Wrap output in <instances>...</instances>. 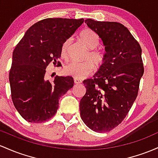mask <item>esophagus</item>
Segmentation results:
<instances>
[{"label": "esophagus", "mask_w": 158, "mask_h": 158, "mask_svg": "<svg viewBox=\"0 0 158 158\" xmlns=\"http://www.w3.org/2000/svg\"><path fill=\"white\" fill-rule=\"evenodd\" d=\"M74 82H75V84H81L82 82L80 80V79H76V78H74Z\"/></svg>", "instance_id": "esophagus-1"}]
</instances>
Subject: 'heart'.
Instances as JSON below:
<instances>
[{"instance_id": "heart-1", "label": "heart", "mask_w": 158, "mask_h": 158, "mask_svg": "<svg viewBox=\"0 0 158 158\" xmlns=\"http://www.w3.org/2000/svg\"><path fill=\"white\" fill-rule=\"evenodd\" d=\"M79 38L88 48H90L85 57V59L90 60H86L82 62L71 61L64 66V72L66 75L72 76L76 79H82L94 70V63L98 67L101 66L104 60V55L100 50L97 48V46L100 43V37L95 31L90 28L83 29L79 33ZM70 40L67 39L61 44L60 46L61 58H67V48L70 44Z\"/></svg>"}]
</instances>
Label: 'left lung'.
<instances>
[{
    "mask_svg": "<svg viewBox=\"0 0 158 158\" xmlns=\"http://www.w3.org/2000/svg\"><path fill=\"white\" fill-rule=\"evenodd\" d=\"M105 46L103 64L93 79L83 82L86 93L79 110L85 124L96 132H109L125 118L144 73L142 48L129 30L115 22L85 21Z\"/></svg>",
    "mask_w": 158,
    "mask_h": 158,
    "instance_id": "8db88e82",
    "label": "left lung"
}]
</instances>
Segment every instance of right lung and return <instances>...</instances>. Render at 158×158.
<instances>
[{
    "instance_id": "obj_1",
    "label": "right lung",
    "mask_w": 158,
    "mask_h": 158,
    "mask_svg": "<svg viewBox=\"0 0 158 158\" xmlns=\"http://www.w3.org/2000/svg\"><path fill=\"white\" fill-rule=\"evenodd\" d=\"M84 22L83 19L48 18L34 24L13 53L9 74L15 108L25 120L42 123L55 115L58 100L73 86L71 76L45 79L46 67L60 65V46Z\"/></svg>"
}]
</instances>
